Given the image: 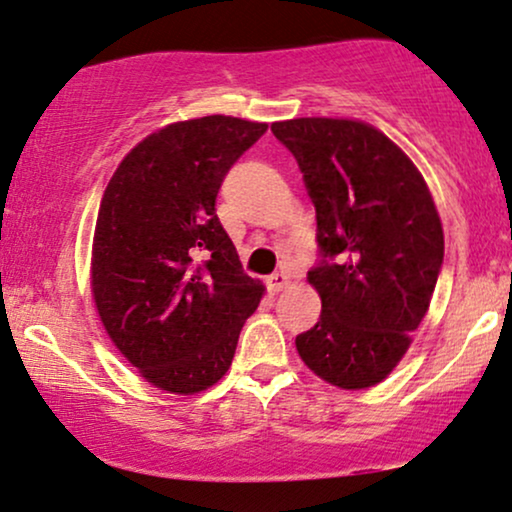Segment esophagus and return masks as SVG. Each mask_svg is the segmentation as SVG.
I'll use <instances>...</instances> for the list:
<instances>
[{"mask_svg": "<svg viewBox=\"0 0 512 512\" xmlns=\"http://www.w3.org/2000/svg\"><path fill=\"white\" fill-rule=\"evenodd\" d=\"M289 285V275L287 273H273L268 277V289L270 292H282V289H285Z\"/></svg>", "mask_w": 512, "mask_h": 512, "instance_id": "obj_1", "label": "esophagus"}]
</instances>
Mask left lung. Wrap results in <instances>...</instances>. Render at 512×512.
Masks as SVG:
<instances>
[{
	"label": "left lung",
	"instance_id": "obj_1",
	"mask_svg": "<svg viewBox=\"0 0 512 512\" xmlns=\"http://www.w3.org/2000/svg\"><path fill=\"white\" fill-rule=\"evenodd\" d=\"M270 130L299 163L318 220L308 282L323 313L296 351L334 387H372L430 308L444 263L437 206L413 161L368 123L294 118Z\"/></svg>",
	"mask_w": 512,
	"mask_h": 512
}]
</instances>
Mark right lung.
Wrapping results in <instances>:
<instances>
[{
  "instance_id": "add662e5",
  "label": "right lung",
  "mask_w": 512,
  "mask_h": 512,
  "mask_svg": "<svg viewBox=\"0 0 512 512\" xmlns=\"http://www.w3.org/2000/svg\"><path fill=\"white\" fill-rule=\"evenodd\" d=\"M266 123L204 116L144 137L106 185L92 242V296L111 342L170 394L216 384L263 285L216 216L227 170Z\"/></svg>"
}]
</instances>
